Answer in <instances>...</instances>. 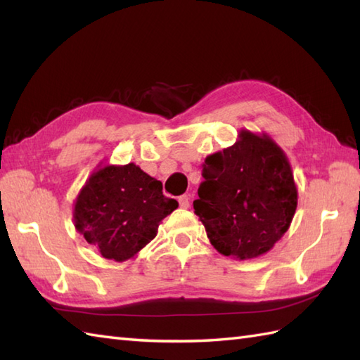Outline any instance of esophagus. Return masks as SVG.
Wrapping results in <instances>:
<instances>
[{
	"label": "esophagus",
	"mask_w": 360,
	"mask_h": 360,
	"mask_svg": "<svg viewBox=\"0 0 360 360\" xmlns=\"http://www.w3.org/2000/svg\"><path fill=\"white\" fill-rule=\"evenodd\" d=\"M179 205L182 209H188L190 207V195H182L179 198Z\"/></svg>",
	"instance_id": "obj_1"
}]
</instances>
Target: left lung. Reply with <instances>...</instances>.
<instances>
[{"label":"left lung","instance_id":"left-lung-1","mask_svg":"<svg viewBox=\"0 0 360 360\" xmlns=\"http://www.w3.org/2000/svg\"><path fill=\"white\" fill-rule=\"evenodd\" d=\"M193 209L221 255L267 254L292 223L298 193L286 153L272 137L246 128L231 147L204 159Z\"/></svg>","mask_w":360,"mask_h":360}]
</instances>
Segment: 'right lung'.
I'll use <instances>...</instances> for the list:
<instances>
[{
    "label": "right lung",
    "mask_w": 360,
    "mask_h": 360,
    "mask_svg": "<svg viewBox=\"0 0 360 360\" xmlns=\"http://www.w3.org/2000/svg\"><path fill=\"white\" fill-rule=\"evenodd\" d=\"M178 205L139 165L102 160L75 196L72 218L75 231L103 258L122 263L137 257Z\"/></svg>",
    "instance_id": "1"
}]
</instances>
